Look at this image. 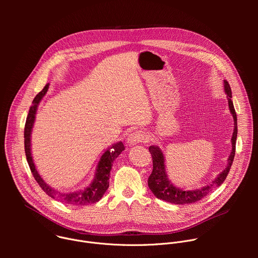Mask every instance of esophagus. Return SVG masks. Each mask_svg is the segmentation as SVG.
Here are the masks:
<instances>
[{
	"instance_id": "34e87169",
	"label": "esophagus",
	"mask_w": 258,
	"mask_h": 258,
	"mask_svg": "<svg viewBox=\"0 0 258 258\" xmlns=\"http://www.w3.org/2000/svg\"><path fill=\"white\" fill-rule=\"evenodd\" d=\"M147 141V136L144 132L142 131H135L134 133L130 134V136L127 137L126 143L131 146L133 145H137V144H142L145 143Z\"/></svg>"
}]
</instances>
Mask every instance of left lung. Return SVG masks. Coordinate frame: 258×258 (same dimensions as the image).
<instances>
[{"label":"left lung","mask_w":258,"mask_h":258,"mask_svg":"<svg viewBox=\"0 0 258 258\" xmlns=\"http://www.w3.org/2000/svg\"><path fill=\"white\" fill-rule=\"evenodd\" d=\"M225 91L229 99V107L231 110V113L233 114L234 117V123H235V128L232 137V144H233V148L231 155L228 159V166L226 169L220 172L219 175L213 180V183H209V185L198 189V190H192V191H183L181 189H178L174 187L170 180L167 178L166 171H165V165H164V157L160 149L156 146H150L149 147V151L152 156L153 160V170L148 178V186L152 193L161 200H164L169 203L173 204H190V203H195L203 199L205 196H207L214 188L219 187L222 183L225 181L227 178V175L231 169V166L234 161L235 157V150H236V140H237V133H238V127H237V114L235 111V108L232 102V91L229 83L225 81Z\"/></svg>","instance_id":"8db88e82"}]
</instances>
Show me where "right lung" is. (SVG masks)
Returning <instances> with one entry per match:
<instances>
[{
  "label": "right lung",
  "mask_w": 258,
  "mask_h": 258,
  "mask_svg": "<svg viewBox=\"0 0 258 258\" xmlns=\"http://www.w3.org/2000/svg\"><path fill=\"white\" fill-rule=\"evenodd\" d=\"M48 88H49V84H47L45 88L34 97L32 101V105L29 108V112L26 117L25 126H24V150H25L26 159H27L29 168L31 170V173L34 179L36 180V182L39 183V186L43 189V191L46 192V194L53 199H58L63 203H66L69 205H78V206L96 203L103 197L104 193L108 189L109 187L108 179H109L110 170H111V167H112V163L117 158V156L125 149V147L121 142L116 143L114 146L111 147V149H108L102 155L97 167L95 179L85 190L76 192V193H62L48 186L47 183L43 180L41 175L39 174L38 170L35 169V166L31 157V153H30V133H31L32 124L34 122L36 108H38V105L42 100V98L46 95Z\"/></svg>",
  "instance_id": "obj_1"
}]
</instances>
